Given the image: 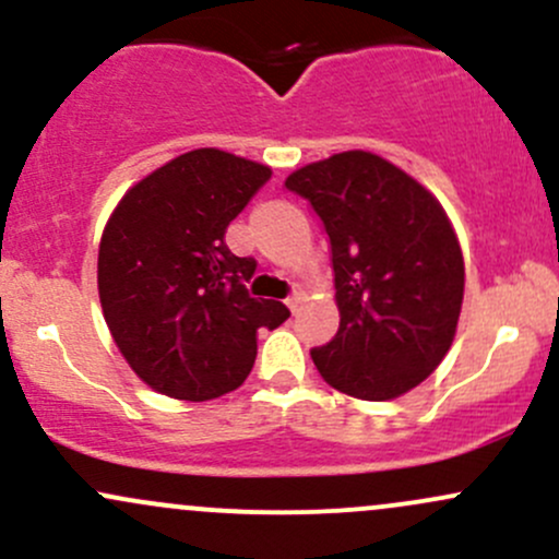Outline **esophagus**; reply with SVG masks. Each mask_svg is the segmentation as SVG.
Wrapping results in <instances>:
<instances>
[{
    "label": "esophagus",
    "mask_w": 559,
    "mask_h": 559,
    "mask_svg": "<svg viewBox=\"0 0 559 559\" xmlns=\"http://www.w3.org/2000/svg\"><path fill=\"white\" fill-rule=\"evenodd\" d=\"M300 300H304V293H293V296L285 298V306H287V309H290V311H296L298 306H300Z\"/></svg>",
    "instance_id": "obj_1"
}]
</instances>
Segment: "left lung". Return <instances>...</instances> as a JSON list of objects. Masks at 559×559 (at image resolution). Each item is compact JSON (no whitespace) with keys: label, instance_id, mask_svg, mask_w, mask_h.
I'll return each instance as SVG.
<instances>
[{"label":"left lung","instance_id":"obj_1","mask_svg":"<svg viewBox=\"0 0 559 559\" xmlns=\"http://www.w3.org/2000/svg\"><path fill=\"white\" fill-rule=\"evenodd\" d=\"M285 187L309 200L330 237L341 328L311 348L319 374L364 401L412 391L447 356L465 293L441 203L364 150L298 168Z\"/></svg>","mask_w":559,"mask_h":559}]
</instances>
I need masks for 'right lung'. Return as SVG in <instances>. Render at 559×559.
<instances>
[{
  "label": "right lung",
  "instance_id": "obj_1",
  "mask_svg": "<svg viewBox=\"0 0 559 559\" xmlns=\"http://www.w3.org/2000/svg\"><path fill=\"white\" fill-rule=\"evenodd\" d=\"M272 171L203 147L179 155L123 195L103 231L99 304L123 359L171 399L209 401L235 391L255 361V332L290 317L255 300L224 235Z\"/></svg>",
  "mask_w": 559,
  "mask_h": 559
}]
</instances>
